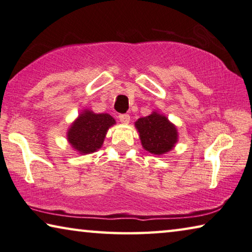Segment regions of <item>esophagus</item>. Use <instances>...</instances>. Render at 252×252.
I'll list each match as a JSON object with an SVG mask.
<instances>
[{"label": "esophagus", "instance_id": "34e87169", "mask_svg": "<svg viewBox=\"0 0 252 252\" xmlns=\"http://www.w3.org/2000/svg\"><path fill=\"white\" fill-rule=\"evenodd\" d=\"M119 121H121V123H123V124H125V125H127V124H129V122H130L129 115H127V114L119 115Z\"/></svg>", "mask_w": 252, "mask_h": 252}]
</instances>
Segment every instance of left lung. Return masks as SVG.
<instances>
[{
  "mask_svg": "<svg viewBox=\"0 0 252 252\" xmlns=\"http://www.w3.org/2000/svg\"><path fill=\"white\" fill-rule=\"evenodd\" d=\"M135 127L143 148L151 154H166L179 141L176 126L165 115L156 110L146 117L138 118L135 122Z\"/></svg>",
  "mask_w": 252,
  "mask_h": 252,
  "instance_id": "1",
  "label": "left lung"
}]
</instances>
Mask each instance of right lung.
I'll list each match as a JSON object with an SVG mask.
<instances>
[{
    "instance_id": "right-lung-1",
    "label": "right lung",
    "mask_w": 252,
    "mask_h": 252,
    "mask_svg": "<svg viewBox=\"0 0 252 252\" xmlns=\"http://www.w3.org/2000/svg\"><path fill=\"white\" fill-rule=\"evenodd\" d=\"M115 124L116 121L109 114L84 109L68 128V143L81 155L94 153L102 146L107 131Z\"/></svg>"
}]
</instances>
